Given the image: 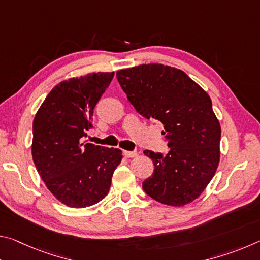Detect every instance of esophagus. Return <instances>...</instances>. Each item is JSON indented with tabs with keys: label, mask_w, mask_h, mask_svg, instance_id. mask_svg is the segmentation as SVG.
Here are the masks:
<instances>
[{
	"label": "esophagus",
	"mask_w": 260,
	"mask_h": 260,
	"mask_svg": "<svg viewBox=\"0 0 260 260\" xmlns=\"http://www.w3.org/2000/svg\"><path fill=\"white\" fill-rule=\"evenodd\" d=\"M124 156L127 157V158H133V157L138 156V152H136V151H127V150H125L124 151Z\"/></svg>",
	"instance_id": "esophagus-1"
}]
</instances>
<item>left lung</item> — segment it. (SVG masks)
<instances>
[{"instance_id":"1","label":"left lung","mask_w":260,"mask_h":260,"mask_svg":"<svg viewBox=\"0 0 260 260\" xmlns=\"http://www.w3.org/2000/svg\"><path fill=\"white\" fill-rule=\"evenodd\" d=\"M117 79L141 116L161 122L170 148L166 155L143 151L155 166L143 190L166 205L191 203L213 178L220 159L221 128L210 96L181 70L162 64L120 70Z\"/></svg>"}]
</instances>
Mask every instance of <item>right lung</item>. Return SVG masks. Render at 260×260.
I'll return each instance as SVG.
<instances>
[{"label": "right lung", "instance_id": "obj_1", "mask_svg": "<svg viewBox=\"0 0 260 260\" xmlns=\"http://www.w3.org/2000/svg\"><path fill=\"white\" fill-rule=\"evenodd\" d=\"M114 72L71 78L52 88L33 121L32 156L47 188L70 208H87L108 195L121 150L87 143L95 105Z\"/></svg>", "mask_w": 260, "mask_h": 260}]
</instances>
